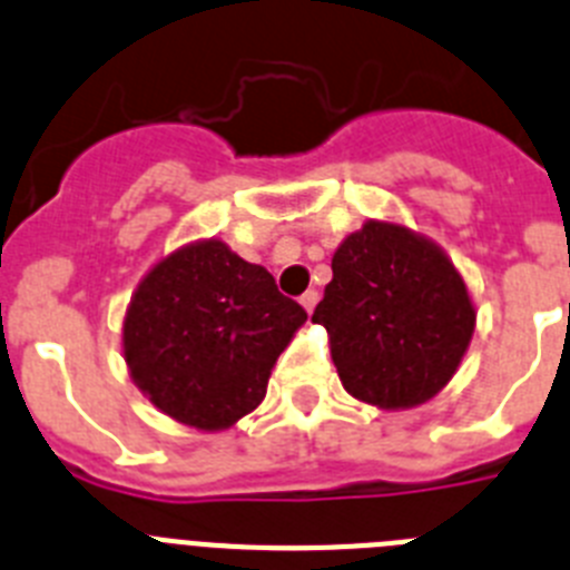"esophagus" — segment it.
Wrapping results in <instances>:
<instances>
[{
	"instance_id": "34e87169",
	"label": "esophagus",
	"mask_w": 570,
	"mask_h": 570,
	"mask_svg": "<svg viewBox=\"0 0 570 570\" xmlns=\"http://www.w3.org/2000/svg\"><path fill=\"white\" fill-rule=\"evenodd\" d=\"M299 302H302V308L308 311V314H314L316 302H320V294H316V291H305V294L299 296Z\"/></svg>"
}]
</instances>
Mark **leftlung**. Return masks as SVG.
<instances>
[{"mask_svg": "<svg viewBox=\"0 0 570 570\" xmlns=\"http://www.w3.org/2000/svg\"><path fill=\"white\" fill-rule=\"evenodd\" d=\"M311 322L351 396L405 411L436 396L471 345L476 311L445 250L405 225L367 219L331 259Z\"/></svg>", "mask_w": 570, "mask_h": 570, "instance_id": "1", "label": "left lung"}]
</instances>
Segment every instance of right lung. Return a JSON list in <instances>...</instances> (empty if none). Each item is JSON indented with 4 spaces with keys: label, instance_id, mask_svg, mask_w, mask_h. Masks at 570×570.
<instances>
[{
    "label": "right lung",
    "instance_id": "obj_1",
    "mask_svg": "<svg viewBox=\"0 0 570 570\" xmlns=\"http://www.w3.org/2000/svg\"><path fill=\"white\" fill-rule=\"evenodd\" d=\"M305 320L262 265L199 239L156 262L134 291L125 362L170 420L225 431L265 400L271 367Z\"/></svg>",
    "mask_w": 570,
    "mask_h": 570
}]
</instances>
